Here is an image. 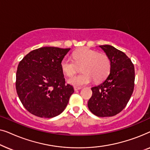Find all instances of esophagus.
Here are the masks:
<instances>
[{"instance_id": "34e87169", "label": "esophagus", "mask_w": 150, "mask_h": 150, "mask_svg": "<svg viewBox=\"0 0 150 150\" xmlns=\"http://www.w3.org/2000/svg\"><path fill=\"white\" fill-rule=\"evenodd\" d=\"M74 91H78V90H80V89H81V87H74Z\"/></svg>"}]
</instances>
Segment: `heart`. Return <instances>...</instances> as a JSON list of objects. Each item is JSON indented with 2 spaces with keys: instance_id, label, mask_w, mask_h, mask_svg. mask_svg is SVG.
<instances>
[{
  "instance_id": "heart-1",
  "label": "heart",
  "mask_w": 150,
  "mask_h": 150,
  "mask_svg": "<svg viewBox=\"0 0 150 150\" xmlns=\"http://www.w3.org/2000/svg\"><path fill=\"white\" fill-rule=\"evenodd\" d=\"M72 58L65 57L61 62V67L65 75L71 76L81 67V74L69 78L68 83L74 87H81L91 83L94 79L100 81L110 72L111 63L107 55L99 54L89 48H83L72 53Z\"/></svg>"
}]
</instances>
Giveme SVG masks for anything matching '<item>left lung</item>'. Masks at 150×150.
Returning a JSON list of instances; mask_svg holds the SVG:
<instances>
[{
  "label": "left lung",
  "mask_w": 150,
  "mask_h": 150,
  "mask_svg": "<svg viewBox=\"0 0 150 150\" xmlns=\"http://www.w3.org/2000/svg\"><path fill=\"white\" fill-rule=\"evenodd\" d=\"M110 59V74L98 86L91 88L88 101L90 111L98 117H111L126 107L134 86V67L126 54L110 45L99 46Z\"/></svg>",
  "instance_id": "8db88e82"
}]
</instances>
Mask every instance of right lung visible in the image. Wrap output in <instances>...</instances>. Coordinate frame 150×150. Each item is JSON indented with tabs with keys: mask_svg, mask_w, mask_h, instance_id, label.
I'll return each instance as SVG.
<instances>
[{
	"mask_svg": "<svg viewBox=\"0 0 150 150\" xmlns=\"http://www.w3.org/2000/svg\"><path fill=\"white\" fill-rule=\"evenodd\" d=\"M70 48L42 47L18 64L16 91L24 108L40 117L51 118L65 110L74 90L65 84L61 62Z\"/></svg>",
	"mask_w": 150,
	"mask_h": 150,
	"instance_id": "obj_1",
	"label": "right lung"
}]
</instances>
